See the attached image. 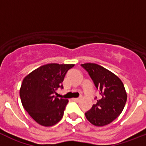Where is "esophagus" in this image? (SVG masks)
Instances as JSON below:
<instances>
[{
    "instance_id": "esophagus-1",
    "label": "esophagus",
    "mask_w": 146,
    "mask_h": 146,
    "mask_svg": "<svg viewBox=\"0 0 146 146\" xmlns=\"http://www.w3.org/2000/svg\"><path fill=\"white\" fill-rule=\"evenodd\" d=\"M73 99V101H74V102H79L80 101L79 98H74V99Z\"/></svg>"
}]
</instances>
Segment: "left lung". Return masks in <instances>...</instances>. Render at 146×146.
<instances>
[{"label": "left lung", "instance_id": "1", "mask_svg": "<svg viewBox=\"0 0 146 146\" xmlns=\"http://www.w3.org/2000/svg\"><path fill=\"white\" fill-rule=\"evenodd\" d=\"M81 66L88 72L100 94L96 104L85 113L86 118L94 126L109 124L123 111L126 102L123 82L113 72L98 64L87 63Z\"/></svg>", "mask_w": 146, "mask_h": 146}]
</instances>
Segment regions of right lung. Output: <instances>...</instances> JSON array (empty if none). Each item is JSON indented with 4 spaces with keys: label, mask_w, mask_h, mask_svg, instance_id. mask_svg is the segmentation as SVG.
I'll list each match as a JSON object with an SVG mask.
<instances>
[{
    "label": "right lung",
    "mask_w": 146,
    "mask_h": 146,
    "mask_svg": "<svg viewBox=\"0 0 146 146\" xmlns=\"http://www.w3.org/2000/svg\"><path fill=\"white\" fill-rule=\"evenodd\" d=\"M74 64H49L38 67L23 79L20 96L23 108L38 124L51 126L60 121L68 99L55 96L66 72Z\"/></svg>",
    "instance_id": "obj_1"
}]
</instances>
